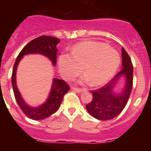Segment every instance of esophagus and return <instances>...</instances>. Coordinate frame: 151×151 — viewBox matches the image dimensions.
<instances>
[{
  "instance_id": "34e87169",
  "label": "esophagus",
  "mask_w": 151,
  "mask_h": 151,
  "mask_svg": "<svg viewBox=\"0 0 151 151\" xmlns=\"http://www.w3.org/2000/svg\"><path fill=\"white\" fill-rule=\"evenodd\" d=\"M73 91H76V92H77V93H81V92L82 91V89H81V88H75V87H73Z\"/></svg>"
}]
</instances>
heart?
Returning a JSON list of instances; mask_svg holds the SVG:
<instances>
[{
    "label": "heart",
    "instance_id": "1",
    "mask_svg": "<svg viewBox=\"0 0 151 151\" xmlns=\"http://www.w3.org/2000/svg\"><path fill=\"white\" fill-rule=\"evenodd\" d=\"M120 63L118 52L106 44L86 41L73 47L72 54H63L58 59L59 72L63 78L70 80L83 71L85 76L80 82L100 86L114 76Z\"/></svg>",
    "mask_w": 151,
    "mask_h": 151
}]
</instances>
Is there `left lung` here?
<instances>
[{"label": "left lung", "mask_w": 151, "mask_h": 151, "mask_svg": "<svg viewBox=\"0 0 151 151\" xmlns=\"http://www.w3.org/2000/svg\"><path fill=\"white\" fill-rule=\"evenodd\" d=\"M122 60V70L110 82L97 90L91 91L93 99L86 105V109L97 119L104 121L115 118L123 110L130 97L133 85V66L130 57L123 47ZM121 76L125 77V86L122 92L116 94L114 88Z\"/></svg>", "instance_id": "1"}]
</instances>
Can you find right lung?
Masks as SVG:
<instances>
[{
	"label": "right lung",
	"mask_w": 151,
	"mask_h": 151,
	"mask_svg": "<svg viewBox=\"0 0 151 151\" xmlns=\"http://www.w3.org/2000/svg\"><path fill=\"white\" fill-rule=\"evenodd\" d=\"M59 42L60 40L58 38L50 36L42 35L35 38L22 48L13 66L11 81L16 101L26 116L33 120H41L54 114L59 109L63 96L69 91V86L63 80L54 78L50 94L47 101L38 107H32L24 101L17 88L16 78L17 66L24 56L31 54H42L47 57L52 62V64L55 66L57 63V45Z\"/></svg>",
	"instance_id": "add662e5"
}]
</instances>
